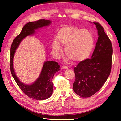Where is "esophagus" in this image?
I'll return each mask as SVG.
<instances>
[{"instance_id": "esophagus-1", "label": "esophagus", "mask_w": 121, "mask_h": 121, "mask_svg": "<svg viewBox=\"0 0 121 121\" xmlns=\"http://www.w3.org/2000/svg\"><path fill=\"white\" fill-rule=\"evenodd\" d=\"M68 67L67 66H65V65H64L63 66H61V69H68Z\"/></svg>"}]
</instances>
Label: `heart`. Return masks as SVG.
I'll list each match as a JSON object with an SVG mask.
<instances>
[{
	"instance_id": "heart-1",
	"label": "heart",
	"mask_w": 121,
	"mask_h": 121,
	"mask_svg": "<svg viewBox=\"0 0 121 121\" xmlns=\"http://www.w3.org/2000/svg\"><path fill=\"white\" fill-rule=\"evenodd\" d=\"M52 47L60 53V44L65 45L66 56L73 61H81L88 58L93 49L94 39L90 31L86 29L73 27H66L60 29L56 37Z\"/></svg>"
}]
</instances>
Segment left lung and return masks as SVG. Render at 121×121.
<instances>
[{
  "instance_id": "1",
  "label": "left lung",
  "mask_w": 121,
  "mask_h": 121,
  "mask_svg": "<svg viewBox=\"0 0 121 121\" xmlns=\"http://www.w3.org/2000/svg\"><path fill=\"white\" fill-rule=\"evenodd\" d=\"M94 24L98 38L91 58L80 61L74 68L76 79L74 92L82 97H89L97 92L107 81L111 72L113 48L110 40L98 22Z\"/></svg>"
}]
</instances>
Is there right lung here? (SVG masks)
<instances>
[{
  "label": "right lung",
  "mask_w": 121,
  "mask_h": 121,
  "mask_svg": "<svg viewBox=\"0 0 121 121\" xmlns=\"http://www.w3.org/2000/svg\"><path fill=\"white\" fill-rule=\"evenodd\" d=\"M51 23L50 20L41 19L27 23L23 27L21 33L13 40L10 49V68L12 77L25 95L29 98L38 100L48 99L52 95L53 91V78L54 75L60 70V65L56 61H45L38 79L31 85H25L20 82L15 73L13 66V57L15 50L25 37L34 34L35 29L49 25Z\"/></svg>",
  "instance_id": "obj_1"
}]
</instances>
